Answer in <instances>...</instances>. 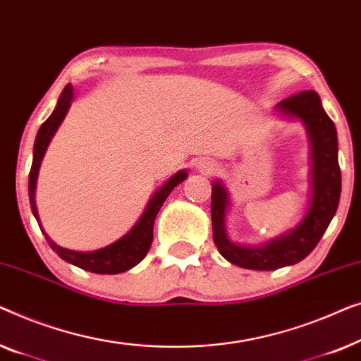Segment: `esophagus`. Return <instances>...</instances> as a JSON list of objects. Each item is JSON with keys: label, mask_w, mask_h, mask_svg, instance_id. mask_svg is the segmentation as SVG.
<instances>
[{"label": "esophagus", "mask_w": 361, "mask_h": 361, "mask_svg": "<svg viewBox=\"0 0 361 361\" xmlns=\"http://www.w3.org/2000/svg\"><path fill=\"white\" fill-rule=\"evenodd\" d=\"M196 170L200 171V173H204V175H209L212 171L216 170V164L211 160H206V159H201L196 161Z\"/></svg>", "instance_id": "34e87169"}]
</instances>
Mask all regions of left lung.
I'll return each mask as SVG.
<instances>
[{
	"label": "left lung",
	"mask_w": 361,
	"mask_h": 361,
	"mask_svg": "<svg viewBox=\"0 0 361 361\" xmlns=\"http://www.w3.org/2000/svg\"><path fill=\"white\" fill-rule=\"evenodd\" d=\"M275 111L283 118L299 121L307 132L311 147V197L306 214L294 229L262 245H242L232 242L226 231V216L231 207L229 191L221 180L212 181V238L227 262L247 270L270 271L304 260L331 224L342 191L337 130L316 91L307 90L289 96L275 106Z\"/></svg>",
	"instance_id": "8db88e82"
}]
</instances>
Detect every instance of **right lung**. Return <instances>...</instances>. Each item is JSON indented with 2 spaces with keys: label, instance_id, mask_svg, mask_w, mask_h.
<instances>
[{
  "label": "right lung",
  "instance_id": "right-lung-1",
  "mask_svg": "<svg viewBox=\"0 0 361 361\" xmlns=\"http://www.w3.org/2000/svg\"><path fill=\"white\" fill-rule=\"evenodd\" d=\"M73 101V86L67 85L60 94L57 101V106H55L54 113L49 116V119L40 126V129L35 135L34 142V154H32V166H30L29 173V202L30 209H32V214L35 221L39 222V227L42 233L47 238L49 245L52 250L57 253V255L62 258V260L72 263V265L81 268V270L98 273V275H116V273H124L134 268L137 263L144 260L147 252L152 245V240H154V222L155 217L159 214L161 204H164L166 197L171 191H173L175 186H178L181 181L186 180L188 171L180 170L165 181L159 190H157L154 195H152L150 201L147 202L145 211L142 212L140 219L135 222V226L126 233L124 237H121L119 240L111 243V245L99 248V250L94 252H77V250H68V248H63L55 243L52 238H50L47 233H45L42 224H40L37 206H35V186H37V176H39V169L40 164H42V159L45 155V150L52 140V137L57 132L59 126L62 124V121L67 116L70 106H72Z\"/></svg>",
  "mask_w": 361,
  "mask_h": 361
}]
</instances>
